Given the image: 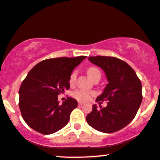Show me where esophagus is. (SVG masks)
Returning <instances> with one entry per match:
<instances>
[{
  "instance_id": "1",
  "label": "esophagus",
  "mask_w": 160,
  "mask_h": 160,
  "mask_svg": "<svg viewBox=\"0 0 160 160\" xmlns=\"http://www.w3.org/2000/svg\"><path fill=\"white\" fill-rule=\"evenodd\" d=\"M78 105H84V102H78Z\"/></svg>"
}]
</instances>
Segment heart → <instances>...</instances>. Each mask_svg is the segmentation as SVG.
Returning <instances> with one entry per match:
<instances>
[{
  "label": "heart",
  "mask_w": 160,
  "mask_h": 160,
  "mask_svg": "<svg viewBox=\"0 0 160 160\" xmlns=\"http://www.w3.org/2000/svg\"><path fill=\"white\" fill-rule=\"evenodd\" d=\"M100 74L99 70L96 67H90L88 68V70H87V74L89 78L91 79L93 78L95 74ZM77 78V72H73L71 74L69 78V82L70 84L74 83V81H75ZM93 94H94V93L92 92V91H87L84 90H79L74 91L73 93L74 97L75 99L80 100V101H88V100L90 99V98Z\"/></svg>",
  "instance_id": "obj_1"
}]
</instances>
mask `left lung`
<instances>
[{"instance_id":"left-lung-1","label":"left lung","mask_w":160,"mask_h":160,"mask_svg":"<svg viewBox=\"0 0 160 160\" xmlns=\"http://www.w3.org/2000/svg\"><path fill=\"white\" fill-rule=\"evenodd\" d=\"M88 60L105 72L108 81L96 101L108 102L105 108L93 105L86 121L102 132H115L128 125L137 114L142 99L141 82L132 68L121 59L91 56Z\"/></svg>"}]
</instances>
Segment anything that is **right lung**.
<instances>
[{
	"instance_id": "obj_1",
	"label": "right lung",
	"mask_w": 160,
	"mask_h": 160,
	"mask_svg": "<svg viewBox=\"0 0 160 160\" xmlns=\"http://www.w3.org/2000/svg\"><path fill=\"white\" fill-rule=\"evenodd\" d=\"M86 58L47 59L28 73L19 90V107L25 122L31 128L50 135L67 124L78 102L68 97L59 105L58 96L70 88L72 72Z\"/></svg>"
}]
</instances>
